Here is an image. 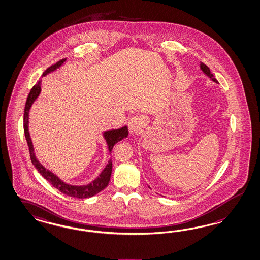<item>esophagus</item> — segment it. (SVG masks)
Here are the masks:
<instances>
[{
    "instance_id": "obj_1",
    "label": "esophagus",
    "mask_w": 260,
    "mask_h": 260,
    "mask_svg": "<svg viewBox=\"0 0 260 260\" xmlns=\"http://www.w3.org/2000/svg\"><path fill=\"white\" fill-rule=\"evenodd\" d=\"M143 123H144V119L142 116H140V115L134 116L133 118L129 119V121H128L129 132L131 134L139 133L141 127L143 126Z\"/></svg>"
}]
</instances>
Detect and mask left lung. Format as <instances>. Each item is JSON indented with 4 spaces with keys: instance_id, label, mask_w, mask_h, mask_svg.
<instances>
[{
    "instance_id": "8db88e82",
    "label": "left lung",
    "mask_w": 260,
    "mask_h": 260,
    "mask_svg": "<svg viewBox=\"0 0 260 260\" xmlns=\"http://www.w3.org/2000/svg\"><path fill=\"white\" fill-rule=\"evenodd\" d=\"M201 68L202 69V71L205 73V74L207 75L208 77H210L214 82H217L216 81V79L214 78V75L211 73V70H210V68L206 66V64H204L203 62H201Z\"/></svg>"
}]
</instances>
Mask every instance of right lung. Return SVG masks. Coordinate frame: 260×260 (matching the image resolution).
<instances>
[{
  "label": "right lung",
  "instance_id": "1",
  "mask_svg": "<svg viewBox=\"0 0 260 260\" xmlns=\"http://www.w3.org/2000/svg\"><path fill=\"white\" fill-rule=\"evenodd\" d=\"M63 61H66V59H60L58 62H56L55 64L48 67L44 72L43 76H45L47 73L55 70L56 68H58ZM40 83H41V81H39L32 87V89L30 90L29 95L27 96V100H26V103H25L24 113H23V131H24V136H25V139H26V141H27V145H28V149H29L30 159H31L33 165L35 166V168L39 171V173L46 180H48L49 183H51V185L53 187L58 189L59 192H61V193H64V194H67L69 197L78 198V199L91 198V197L95 196L96 193H100L101 191H103L104 188L108 185L112 173L111 160L106 165V167L102 172L100 177L96 178L92 183L85 186H72L67 184L63 181H61L58 177H56L50 171L46 170L45 167L42 166V164H40L37 159H36V156L34 155L32 141H31V139H30L29 132H28V112H29L31 105L34 103V101L37 99V96H39V94L41 92V85H40ZM127 135H128V128L126 126L122 127V128L118 129V130H111V131L105 132L104 133V138H105V141H106L107 144H108L109 151H111L112 148L114 147V145L118 141L122 140L123 138H125Z\"/></svg>",
  "mask_w": 260,
  "mask_h": 260
}]
</instances>
